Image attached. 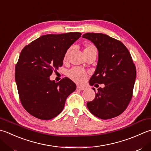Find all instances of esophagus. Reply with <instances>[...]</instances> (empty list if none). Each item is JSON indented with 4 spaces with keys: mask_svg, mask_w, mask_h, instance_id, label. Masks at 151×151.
Instances as JSON below:
<instances>
[{
    "mask_svg": "<svg viewBox=\"0 0 151 151\" xmlns=\"http://www.w3.org/2000/svg\"><path fill=\"white\" fill-rule=\"evenodd\" d=\"M86 89V87L78 85L77 87H76V90H84Z\"/></svg>",
    "mask_w": 151,
    "mask_h": 151,
    "instance_id": "esophagus-1",
    "label": "esophagus"
}]
</instances>
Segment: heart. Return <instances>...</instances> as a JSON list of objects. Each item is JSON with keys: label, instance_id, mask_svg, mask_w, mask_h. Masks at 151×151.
I'll return each instance as SVG.
<instances>
[{"label": "heart", "instance_id": "b5f03b06", "mask_svg": "<svg viewBox=\"0 0 151 151\" xmlns=\"http://www.w3.org/2000/svg\"><path fill=\"white\" fill-rule=\"evenodd\" d=\"M90 50H96V49L93 45L88 44V45L85 46L84 52L90 51ZM69 52L70 50H68L65 54L64 60H66L68 55L69 54ZM68 76H69V77L70 79H72L73 81L77 82V83H82V82L85 81L86 78L87 74L83 69H81V68L74 67L68 72Z\"/></svg>", "mask_w": 151, "mask_h": 151}]
</instances>
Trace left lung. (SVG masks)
Returning <instances> with one entry per match:
<instances>
[{"label":"left lung","mask_w":151,"mask_h":151,"mask_svg":"<svg viewBox=\"0 0 151 151\" xmlns=\"http://www.w3.org/2000/svg\"><path fill=\"white\" fill-rule=\"evenodd\" d=\"M82 37L93 43L98 51L96 69L89 83L105 84L104 88H99L95 99L87 103V107L99 119L119 116L130 101L136 78L130 53L120 41L107 35L87 32ZM92 89L96 92L95 88Z\"/></svg>","instance_id":"8db88e82"}]
</instances>
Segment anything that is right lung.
<instances>
[{
	"label": "right lung",
	"mask_w": 151,
	"mask_h": 151,
	"mask_svg": "<svg viewBox=\"0 0 151 151\" xmlns=\"http://www.w3.org/2000/svg\"><path fill=\"white\" fill-rule=\"evenodd\" d=\"M81 36L78 32L43 35L21 52L15 79L23 107L33 116L50 120L58 116L75 91L76 86L69 78L55 82L50 76L62 66L67 50Z\"/></svg>",
	"instance_id": "1"
}]
</instances>
